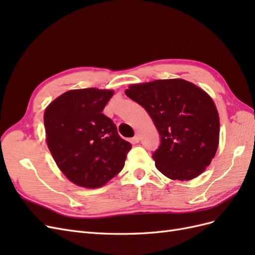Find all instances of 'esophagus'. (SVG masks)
<instances>
[{"label": "esophagus", "mask_w": 255, "mask_h": 255, "mask_svg": "<svg viewBox=\"0 0 255 255\" xmlns=\"http://www.w3.org/2000/svg\"><path fill=\"white\" fill-rule=\"evenodd\" d=\"M139 140H140L139 135L135 134V136L132 138V142H133V143H137V142H139Z\"/></svg>", "instance_id": "esophagus-1"}]
</instances>
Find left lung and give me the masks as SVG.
Here are the masks:
<instances>
[{
    "instance_id": "obj_1",
    "label": "left lung",
    "mask_w": 255,
    "mask_h": 255,
    "mask_svg": "<svg viewBox=\"0 0 255 255\" xmlns=\"http://www.w3.org/2000/svg\"><path fill=\"white\" fill-rule=\"evenodd\" d=\"M126 95L141 105L155 125L160 144L152 157L171 180L201 174L219 143V116L212 98L181 79L130 85Z\"/></svg>"
}]
</instances>
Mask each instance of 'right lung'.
Masks as SVG:
<instances>
[{
	"label": "right lung",
	"mask_w": 255,
	"mask_h": 255,
	"mask_svg": "<svg viewBox=\"0 0 255 255\" xmlns=\"http://www.w3.org/2000/svg\"><path fill=\"white\" fill-rule=\"evenodd\" d=\"M113 95V90L97 88L69 90L44 112L52 156L61 172L79 186H103L122 170L132 148L103 114Z\"/></svg>",
	"instance_id": "obj_1"
}]
</instances>
